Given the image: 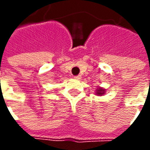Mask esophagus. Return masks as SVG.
Listing matches in <instances>:
<instances>
[{"label":"esophagus","mask_w":150,"mask_h":150,"mask_svg":"<svg viewBox=\"0 0 150 150\" xmlns=\"http://www.w3.org/2000/svg\"><path fill=\"white\" fill-rule=\"evenodd\" d=\"M74 78H75V79H77V80H79L80 79H81V75H76V76H74Z\"/></svg>","instance_id":"34e87169"}]
</instances>
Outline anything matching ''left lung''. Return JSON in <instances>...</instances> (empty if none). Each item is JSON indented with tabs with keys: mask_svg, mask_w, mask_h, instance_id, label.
Returning a JSON list of instances; mask_svg holds the SVG:
<instances>
[{
	"mask_svg": "<svg viewBox=\"0 0 150 150\" xmlns=\"http://www.w3.org/2000/svg\"><path fill=\"white\" fill-rule=\"evenodd\" d=\"M105 89L103 88H98L96 89V95H97V96H103L104 94H105Z\"/></svg>",
	"mask_w": 150,
	"mask_h": 150,
	"instance_id": "1",
	"label": "left lung"
}]
</instances>
